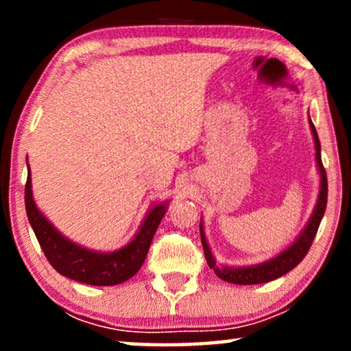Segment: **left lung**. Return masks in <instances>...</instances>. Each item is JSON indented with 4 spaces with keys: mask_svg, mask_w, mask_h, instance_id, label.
<instances>
[{
    "mask_svg": "<svg viewBox=\"0 0 351 351\" xmlns=\"http://www.w3.org/2000/svg\"><path fill=\"white\" fill-rule=\"evenodd\" d=\"M310 128L315 138L316 165H318L321 182H319L318 201H316L315 210L313 214H311L306 227L304 228V232L299 234V238H297L289 247H286L285 251L270 258V261L258 263V265H251V267H223V265H217V262H215L213 252H210V249L208 246V241H206L203 222H201L199 233H201V243H203V249H204L206 262H208L209 268H213L214 273L220 278V280L233 282V285H262V282L273 281L276 280V278L286 275L287 271H291L292 268H295L302 261H304V257L306 256V252H308L311 243H313V239L316 237V232H318L321 219H323L324 210H326V204H328V177H326L323 161H321V143L318 138V132H316L311 119H310Z\"/></svg>",
    "mask_w": 351,
    "mask_h": 351,
    "instance_id": "8db88e82",
    "label": "left lung"
}]
</instances>
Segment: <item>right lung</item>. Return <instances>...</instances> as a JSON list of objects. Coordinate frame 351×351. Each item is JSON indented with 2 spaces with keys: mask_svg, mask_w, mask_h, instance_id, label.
<instances>
[{
  "mask_svg": "<svg viewBox=\"0 0 351 351\" xmlns=\"http://www.w3.org/2000/svg\"><path fill=\"white\" fill-rule=\"evenodd\" d=\"M25 209L38 243L56 271L84 285L114 286L128 281L141 270L153 234L166 214L167 203L153 206L132 241L113 252L89 251L59 233V230L36 208L32 193L30 167L25 184Z\"/></svg>",
  "mask_w": 351,
  "mask_h": 351,
  "instance_id": "1",
  "label": "right lung"
}]
</instances>
